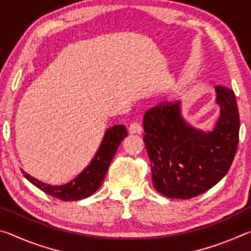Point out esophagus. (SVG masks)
Wrapping results in <instances>:
<instances>
[{
	"mask_svg": "<svg viewBox=\"0 0 251 251\" xmlns=\"http://www.w3.org/2000/svg\"><path fill=\"white\" fill-rule=\"evenodd\" d=\"M128 131L130 134H142L143 128H142V126L139 125V123L133 122V123H130V125L128 127Z\"/></svg>",
	"mask_w": 251,
	"mask_h": 251,
	"instance_id": "34e87169",
	"label": "esophagus"
}]
</instances>
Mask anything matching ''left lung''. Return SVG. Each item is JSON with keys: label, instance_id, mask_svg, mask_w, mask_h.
I'll return each instance as SVG.
<instances>
[{"label": "left lung", "instance_id": "left-lung-1", "mask_svg": "<svg viewBox=\"0 0 251 251\" xmlns=\"http://www.w3.org/2000/svg\"><path fill=\"white\" fill-rule=\"evenodd\" d=\"M220 117L210 133L182 121L179 101H163L144 115V143L157 192L189 199L207 192L226 175L239 141V113L230 88L216 86Z\"/></svg>", "mask_w": 251, "mask_h": 251}]
</instances>
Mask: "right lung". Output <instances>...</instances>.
Here are the masks:
<instances>
[{
  "mask_svg": "<svg viewBox=\"0 0 251 251\" xmlns=\"http://www.w3.org/2000/svg\"><path fill=\"white\" fill-rule=\"evenodd\" d=\"M126 135L127 130L124 125L113 126L106 130L99 151H97L90 165L75 179L71 180L65 185H46L23 172L24 177L31 181L34 186L40 188L42 192L57 199H61V201H74L86 198L100 188L106 173H107L110 161H112L118 146H120L123 139L126 137Z\"/></svg>",
  "mask_w": 251,
  "mask_h": 251,
  "instance_id": "add662e5",
  "label": "right lung"
}]
</instances>
